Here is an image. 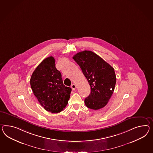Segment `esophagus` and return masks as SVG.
<instances>
[{
    "label": "esophagus",
    "instance_id": "34e87169",
    "mask_svg": "<svg viewBox=\"0 0 153 153\" xmlns=\"http://www.w3.org/2000/svg\"><path fill=\"white\" fill-rule=\"evenodd\" d=\"M71 89L73 90H75L76 88V85H75V84H73L71 85Z\"/></svg>",
    "mask_w": 153,
    "mask_h": 153
}]
</instances>
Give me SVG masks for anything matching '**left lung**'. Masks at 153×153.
I'll use <instances>...</instances> for the list:
<instances>
[{
    "label": "left lung",
    "mask_w": 153,
    "mask_h": 153,
    "mask_svg": "<svg viewBox=\"0 0 153 153\" xmlns=\"http://www.w3.org/2000/svg\"><path fill=\"white\" fill-rule=\"evenodd\" d=\"M73 59L79 65L90 85L91 92L85 99L89 109L98 110L107 104L113 93L116 75L113 68L93 51L79 52Z\"/></svg>",
    "instance_id": "8db88e82"
}]
</instances>
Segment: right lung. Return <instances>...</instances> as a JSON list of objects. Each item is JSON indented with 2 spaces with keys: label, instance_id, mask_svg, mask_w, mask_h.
Returning <instances> with one entry per match:
<instances>
[{
  "label": "right lung",
  "instance_id": "obj_1",
  "mask_svg": "<svg viewBox=\"0 0 153 153\" xmlns=\"http://www.w3.org/2000/svg\"><path fill=\"white\" fill-rule=\"evenodd\" d=\"M55 59L50 56L40 63L30 80L33 92L40 105L52 113L65 108L71 88L64 85L62 74L55 67Z\"/></svg>",
  "mask_w": 153,
  "mask_h": 153
}]
</instances>
